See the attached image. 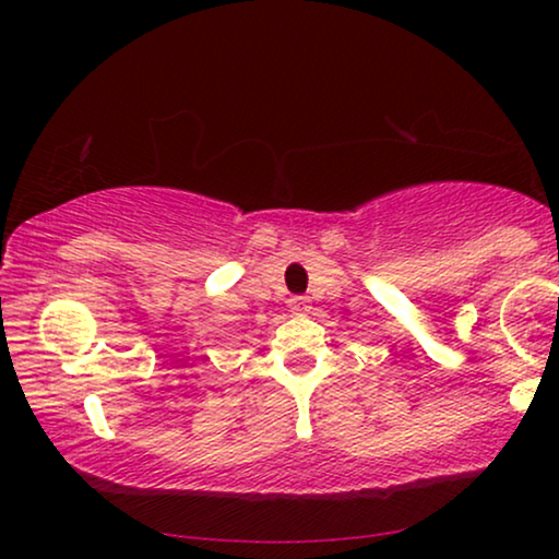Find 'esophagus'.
Here are the masks:
<instances>
[{
	"label": "esophagus",
	"mask_w": 559,
	"mask_h": 559,
	"mask_svg": "<svg viewBox=\"0 0 559 559\" xmlns=\"http://www.w3.org/2000/svg\"><path fill=\"white\" fill-rule=\"evenodd\" d=\"M289 310H293V312H308L310 300H308V297H289Z\"/></svg>",
	"instance_id": "obj_1"
}]
</instances>
